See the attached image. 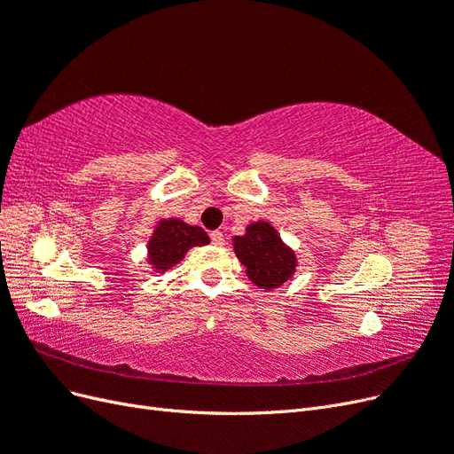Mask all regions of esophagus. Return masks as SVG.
<instances>
[{"instance_id":"esophagus-1","label":"esophagus","mask_w":454,"mask_h":454,"mask_svg":"<svg viewBox=\"0 0 454 454\" xmlns=\"http://www.w3.org/2000/svg\"><path fill=\"white\" fill-rule=\"evenodd\" d=\"M210 239H212V242L215 244V246H223L225 244V235L222 231H214V232H210Z\"/></svg>"}]
</instances>
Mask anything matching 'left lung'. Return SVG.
Returning <instances> with one entry per match:
<instances>
[{"label": "left lung", "instance_id": "1", "mask_svg": "<svg viewBox=\"0 0 454 454\" xmlns=\"http://www.w3.org/2000/svg\"><path fill=\"white\" fill-rule=\"evenodd\" d=\"M232 250L248 278L261 290H277L295 274V252L269 222L250 223L242 237L232 239Z\"/></svg>", "mask_w": 454, "mask_h": 454}]
</instances>
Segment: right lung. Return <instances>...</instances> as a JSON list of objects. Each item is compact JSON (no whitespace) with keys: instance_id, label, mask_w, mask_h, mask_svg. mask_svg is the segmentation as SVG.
<instances>
[{"instance_id":"right-lung-1","label":"right lung","mask_w":454,"mask_h":454,"mask_svg":"<svg viewBox=\"0 0 454 454\" xmlns=\"http://www.w3.org/2000/svg\"><path fill=\"white\" fill-rule=\"evenodd\" d=\"M206 244H210V239L202 227L189 225L180 217L160 219L147 240V263L157 272H167L191 248Z\"/></svg>"}]
</instances>
